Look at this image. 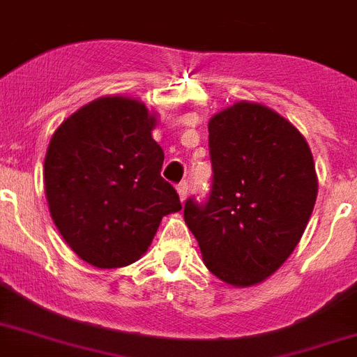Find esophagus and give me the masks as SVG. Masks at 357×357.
<instances>
[{"mask_svg": "<svg viewBox=\"0 0 357 357\" xmlns=\"http://www.w3.org/2000/svg\"><path fill=\"white\" fill-rule=\"evenodd\" d=\"M176 193H178V199H181V202L184 204L185 199H188V184H185V182H182V184L176 185Z\"/></svg>", "mask_w": 357, "mask_h": 357, "instance_id": "34e87169", "label": "esophagus"}]
</instances>
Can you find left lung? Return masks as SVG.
Here are the masks:
<instances>
[{
  "label": "left lung",
  "mask_w": 357,
  "mask_h": 357,
  "mask_svg": "<svg viewBox=\"0 0 357 357\" xmlns=\"http://www.w3.org/2000/svg\"><path fill=\"white\" fill-rule=\"evenodd\" d=\"M213 190L190 199L184 220L204 264L233 287H252L292 255L305 231L318 175L305 137L269 106L240 100L208 124Z\"/></svg>",
  "instance_id": "obj_1"
}]
</instances>
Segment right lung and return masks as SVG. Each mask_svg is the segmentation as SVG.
<instances>
[{"label": "right lung", "instance_id": "right-lung-1", "mask_svg": "<svg viewBox=\"0 0 357 357\" xmlns=\"http://www.w3.org/2000/svg\"><path fill=\"white\" fill-rule=\"evenodd\" d=\"M157 114L139 99L105 96L59 124L43 166L52 220L70 249L99 269L126 267L148 251L162 216L181 211L160 176Z\"/></svg>", "mask_w": 357, "mask_h": 357}]
</instances>
